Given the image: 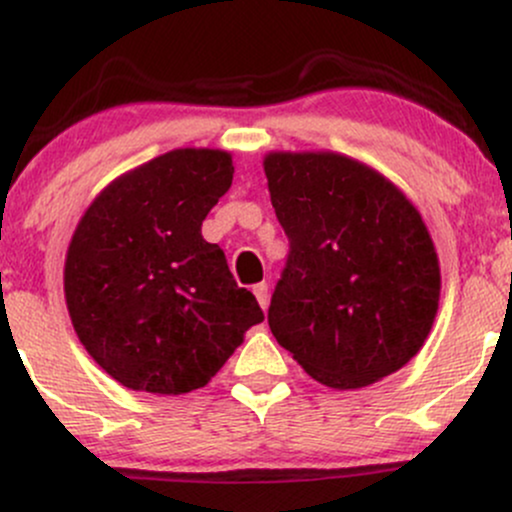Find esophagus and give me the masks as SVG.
Returning <instances> with one entry per match:
<instances>
[{
    "label": "esophagus",
    "mask_w": 512,
    "mask_h": 512,
    "mask_svg": "<svg viewBox=\"0 0 512 512\" xmlns=\"http://www.w3.org/2000/svg\"><path fill=\"white\" fill-rule=\"evenodd\" d=\"M252 293H255L257 303L262 305V310H267V305H269V286L267 284H257L255 289H252Z\"/></svg>",
    "instance_id": "esophagus-1"
}]
</instances>
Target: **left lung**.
I'll use <instances>...</instances> for the list:
<instances>
[{
	"mask_svg": "<svg viewBox=\"0 0 512 512\" xmlns=\"http://www.w3.org/2000/svg\"><path fill=\"white\" fill-rule=\"evenodd\" d=\"M264 173L289 238L267 313L276 342L334 390L395 373L438 313V255L421 214L378 170L332 151H272Z\"/></svg>",
	"mask_w": 512,
	"mask_h": 512,
	"instance_id": "left-lung-1",
	"label": "left lung"
}]
</instances>
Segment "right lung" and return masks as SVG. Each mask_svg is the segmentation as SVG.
Wrapping results in <instances>:
<instances>
[{
  "label": "right lung",
  "instance_id": "right-lung-1",
  "mask_svg": "<svg viewBox=\"0 0 512 512\" xmlns=\"http://www.w3.org/2000/svg\"><path fill=\"white\" fill-rule=\"evenodd\" d=\"M233 182L231 154L175 149L91 202L64 262L79 342L117 383L154 395L204 387L264 320L202 221Z\"/></svg>",
  "mask_w": 512,
  "mask_h": 512
}]
</instances>
